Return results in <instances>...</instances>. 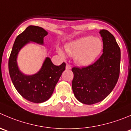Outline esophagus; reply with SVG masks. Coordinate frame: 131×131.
<instances>
[{
	"mask_svg": "<svg viewBox=\"0 0 131 131\" xmlns=\"http://www.w3.org/2000/svg\"><path fill=\"white\" fill-rule=\"evenodd\" d=\"M66 69H67V70L71 69L70 65V64H67V65H66Z\"/></svg>",
	"mask_w": 131,
	"mask_h": 131,
	"instance_id": "1",
	"label": "esophagus"
}]
</instances>
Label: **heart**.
Segmentation results:
<instances>
[{"label":"heart","instance_id":"1","mask_svg":"<svg viewBox=\"0 0 131 131\" xmlns=\"http://www.w3.org/2000/svg\"><path fill=\"white\" fill-rule=\"evenodd\" d=\"M67 54L74 56L75 61L81 66L86 67L92 64L99 56L103 49V43L99 38L85 36L69 43L64 47ZM58 52L64 56V52L58 48Z\"/></svg>","mask_w":131,"mask_h":131}]
</instances>
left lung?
Wrapping results in <instances>:
<instances>
[{
	"label": "left lung",
	"mask_w": 131,
	"mask_h": 131,
	"mask_svg": "<svg viewBox=\"0 0 131 131\" xmlns=\"http://www.w3.org/2000/svg\"><path fill=\"white\" fill-rule=\"evenodd\" d=\"M99 33L103 41L101 58L88 67L72 69L73 94L84 104H93L105 99L115 88L120 74V47L108 30L102 29Z\"/></svg>",
	"instance_id": "obj_1"
}]
</instances>
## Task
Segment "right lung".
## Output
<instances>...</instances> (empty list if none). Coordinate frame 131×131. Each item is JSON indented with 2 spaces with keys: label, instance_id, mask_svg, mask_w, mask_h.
Segmentation results:
<instances>
[{
  "label": "right lung",
  "instance_id": "obj_1",
  "mask_svg": "<svg viewBox=\"0 0 131 131\" xmlns=\"http://www.w3.org/2000/svg\"><path fill=\"white\" fill-rule=\"evenodd\" d=\"M47 31L38 26L30 25L16 37L9 59V72L13 84L18 92L27 101L41 103L50 99L54 88L65 70L66 64L54 65L47 57L41 69L33 75H25L20 70L17 57L20 50L27 44L34 42L43 45V38Z\"/></svg>",
  "mask_w": 131,
  "mask_h": 131
}]
</instances>
